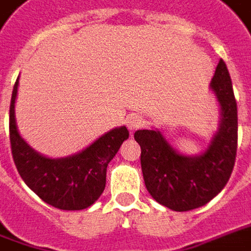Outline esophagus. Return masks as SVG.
I'll return each mask as SVG.
<instances>
[{"instance_id":"esophagus-1","label":"esophagus","mask_w":251,"mask_h":251,"mask_svg":"<svg viewBox=\"0 0 251 251\" xmlns=\"http://www.w3.org/2000/svg\"><path fill=\"white\" fill-rule=\"evenodd\" d=\"M143 118L140 115H137V114H132V115H129L127 119H126V126L133 132L136 129H139V127H142L143 126Z\"/></svg>"}]
</instances>
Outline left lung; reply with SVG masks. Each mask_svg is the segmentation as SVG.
<instances>
[{"label": "left lung", "instance_id": "8db88e82", "mask_svg": "<svg viewBox=\"0 0 251 251\" xmlns=\"http://www.w3.org/2000/svg\"><path fill=\"white\" fill-rule=\"evenodd\" d=\"M221 104V126L208 149L197 157L177 154L157 130H137L144 183L155 201L174 211L207 204L228 183L238 150V105L228 68L221 59L211 80Z\"/></svg>", "mask_w": 251, "mask_h": 251}]
</instances>
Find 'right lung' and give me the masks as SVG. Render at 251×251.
I'll return each instance as SVG.
<instances>
[{
    "label": "right lung",
    "mask_w": 251,
    "mask_h": 251,
    "mask_svg": "<svg viewBox=\"0 0 251 251\" xmlns=\"http://www.w3.org/2000/svg\"><path fill=\"white\" fill-rule=\"evenodd\" d=\"M15 82L9 107V140L13 162L25 183L43 201L59 210H83L99 199L105 187L109 161L129 137L125 126L101 136L86 150L72 157L52 160L40 155L18 133L15 122Z\"/></svg>",
    "instance_id": "right-lung-1"
}]
</instances>
